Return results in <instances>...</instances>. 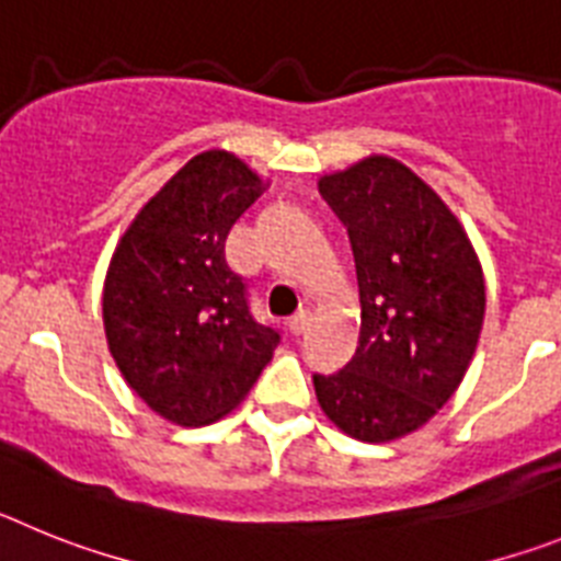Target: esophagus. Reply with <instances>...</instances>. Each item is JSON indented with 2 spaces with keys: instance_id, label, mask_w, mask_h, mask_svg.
<instances>
[{
  "instance_id": "34e87169",
  "label": "esophagus",
  "mask_w": 561,
  "mask_h": 561,
  "mask_svg": "<svg viewBox=\"0 0 561 561\" xmlns=\"http://www.w3.org/2000/svg\"><path fill=\"white\" fill-rule=\"evenodd\" d=\"M308 324H310V310H299V313H294L290 319H287V330H290L294 335L305 333Z\"/></svg>"
}]
</instances>
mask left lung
<instances>
[{
  "mask_svg": "<svg viewBox=\"0 0 561 561\" xmlns=\"http://www.w3.org/2000/svg\"><path fill=\"white\" fill-rule=\"evenodd\" d=\"M353 242L362 333L335 375H313L324 415L364 443L421 428L474 358L485 279L469 233L412 169L369 154L319 180Z\"/></svg>",
  "mask_w": 561,
  "mask_h": 561,
  "instance_id": "1",
  "label": "left lung"
}]
</instances>
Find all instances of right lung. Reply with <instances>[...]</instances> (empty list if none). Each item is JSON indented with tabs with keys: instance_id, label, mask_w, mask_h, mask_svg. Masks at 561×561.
Instances as JSON below:
<instances>
[{
	"instance_id": "obj_1",
	"label": "right lung",
	"mask_w": 561,
	"mask_h": 561,
	"mask_svg": "<svg viewBox=\"0 0 561 561\" xmlns=\"http://www.w3.org/2000/svg\"><path fill=\"white\" fill-rule=\"evenodd\" d=\"M265 183L226 149L194 154L138 211L104 282L110 353L135 396L178 426L220 421L274 358L279 330L253 319L226 256Z\"/></svg>"
}]
</instances>
